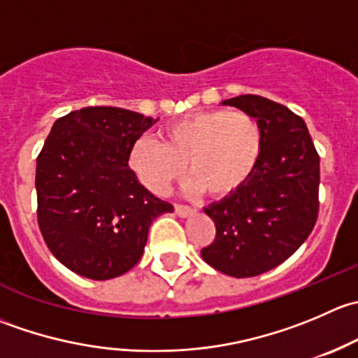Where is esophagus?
I'll use <instances>...</instances> for the list:
<instances>
[{"mask_svg":"<svg viewBox=\"0 0 358 358\" xmlns=\"http://www.w3.org/2000/svg\"><path fill=\"white\" fill-rule=\"evenodd\" d=\"M175 213L178 216H182V218H185V216L192 215L194 209L190 208V206H187V204H175Z\"/></svg>","mask_w":358,"mask_h":358,"instance_id":"esophagus-1","label":"esophagus"}]
</instances>
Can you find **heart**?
Returning <instances> with one entry per match:
<instances>
[{"label":"heart","mask_w":358,"mask_h":358,"mask_svg":"<svg viewBox=\"0 0 358 358\" xmlns=\"http://www.w3.org/2000/svg\"><path fill=\"white\" fill-rule=\"evenodd\" d=\"M161 140L143 136L129 150V168L157 196L168 194L189 168L194 185L222 199L248 182L263 152L262 126L243 110L183 115L161 129Z\"/></svg>","instance_id":"heart-1"}]
</instances>
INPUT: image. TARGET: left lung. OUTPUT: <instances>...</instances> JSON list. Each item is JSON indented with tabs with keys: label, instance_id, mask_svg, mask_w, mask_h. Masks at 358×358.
Here are the masks:
<instances>
[{
	"label": "left lung",
	"instance_id": "8db88e82",
	"mask_svg": "<svg viewBox=\"0 0 358 358\" xmlns=\"http://www.w3.org/2000/svg\"><path fill=\"white\" fill-rule=\"evenodd\" d=\"M258 119L263 152L248 182L206 208L216 236L202 259L225 275L246 279L275 268L312 234L319 216L320 157L305 121L258 95L223 102Z\"/></svg>",
	"mask_w": 358,
	"mask_h": 358
}]
</instances>
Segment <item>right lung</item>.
I'll list each match as a JSON object with an SVG mask.
<instances>
[{
    "instance_id": "obj_1",
    "label": "right lung",
    "mask_w": 358,
    "mask_h": 358,
    "mask_svg": "<svg viewBox=\"0 0 358 358\" xmlns=\"http://www.w3.org/2000/svg\"><path fill=\"white\" fill-rule=\"evenodd\" d=\"M157 119L121 107H85L55 121L38 161V225L52 255L93 280L138 263L149 227L169 202L129 168L133 143Z\"/></svg>"
}]
</instances>
